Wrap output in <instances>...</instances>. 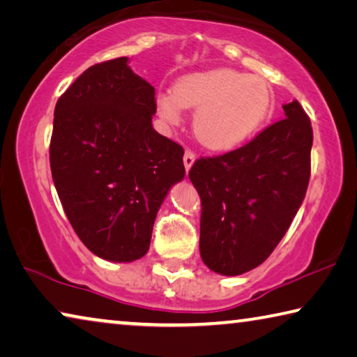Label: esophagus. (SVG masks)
Masks as SVG:
<instances>
[{
  "label": "esophagus",
  "instance_id": "obj_1",
  "mask_svg": "<svg viewBox=\"0 0 357 357\" xmlns=\"http://www.w3.org/2000/svg\"><path fill=\"white\" fill-rule=\"evenodd\" d=\"M183 160H184L185 172H189L190 167L194 165V162H195V152H194V151H190V149H185V152H184V157H183Z\"/></svg>",
  "mask_w": 357,
  "mask_h": 357
}]
</instances>
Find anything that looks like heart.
I'll return each instance as SVG.
<instances>
[{
  "label": "heart",
  "mask_w": 357,
  "mask_h": 357,
  "mask_svg": "<svg viewBox=\"0 0 357 357\" xmlns=\"http://www.w3.org/2000/svg\"><path fill=\"white\" fill-rule=\"evenodd\" d=\"M271 105L268 82L235 70H213L181 77L174 92L157 95V111L168 126H178L183 107L197 109L194 133L208 149L229 151L251 137Z\"/></svg>",
  "instance_id": "1"
}]
</instances>
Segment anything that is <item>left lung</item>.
Instances as JSON below:
<instances>
[{
  "mask_svg": "<svg viewBox=\"0 0 357 357\" xmlns=\"http://www.w3.org/2000/svg\"><path fill=\"white\" fill-rule=\"evenodd\" d=\"M282 109L284 117L250 143L190 168L202 200L200 256L216 273L235 276L262 264L307 194L313 128L297 100Z\"/></svg>",
  "mask_w": 357,
  "mask_h": 357,
  "instance_id": "1",
  "label": "left lung"
}]
</instances>
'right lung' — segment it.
Wrapping results in <instances>:
<instances>
[{
	"mask_svg": "<svg viewBox=\"0 0 357 357\" xmlns=\"http://www.w3.org/2000/svg\"><path fill=\"white\" fill-rule=\"evenodd\" d=\"M155 111V89L127 56L90 66L55 105L49 155L56 194L101 259L143 257L158 208L185 174L183 146L152 128Z\"/></svg>",
	"mask_w": 357,
	"mask_h": 357,
	"instance_id": "obj_1",
	"label": "right lung"
}]
</instances>
